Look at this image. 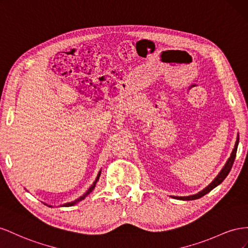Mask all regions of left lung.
Here are the masks:
<instances>
[{
	"label": "left lung",
	"instance_id": "1",
	"mask_svg": "<svg viewBox=\"0 0 248 248\" xmlns=\"http://www.w3.org/2000/svg\"><path fill=\"white\" fill-rule=\"evenodd\" d=\"M238 144H239V134H238V136H237L235 146H234V148H232V152L231 154V157L228 159V161H226V163L222 167L220 172H219L216 175V178L213 181H212L206 188L202 189V191H200V192H197L196 194H193V195H188V196H170V197H172V199H176V200H181V201H193V200L201 199V197H202L203 195H206L207 193H209L211 190H213L215 187H217L218 185H220V184L224 181V179L226 178V176H228V174L230 173L231 169H232V164H234V161H235V158H236V154H237Z\"/></svg>",
	"mask_w": 248,
	"mask_h": 248
}]
</instances>
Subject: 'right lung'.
<instances>
[{
    "label": "right lung",
    "mask_w": 248,
    "mask_h": 248,
    "mask_svg": "<svg viewBox=\"0 0 248 248\" xmlns=\"http://www.w3.org/2000/svg\"><path fill=\"white\" fill-rule=\"evenodd\" d=\"M101 173H102V170H100L98 171V173H97V176H96V179H95V181L93 182V185H91L90 187H89V189L86 191V192H85L82 196H80L79 199H77L76 201H74V202H66V203H63V204H60V207H70V206H74V204H76V203H78L79 202H81L82 200H84L85 197H86L88 194H90L91 192H93V190L95 188V185H96V183L98 182V180H100V176H101ZM45 203V202H44ZM45 204H46L47 207H51V208H53V206H51V204H47V203H45Z\"/></svg>",
    "instance_id": "right-lung-1"
}]
</instances>
